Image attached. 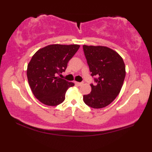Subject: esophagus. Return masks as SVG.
<instances>
[{"label":"esophagus","instance_id":"1","mask_svg":"<svg viewBox=\"0 0 152 152\" xmlns=\"http://www.w3.org/2000/svg\"><path fill=\"white\" fill-rule=\"evenodd\" d=\"M75 84L78 86H82L83 84V82H75Z\"/></svg>","mask_w":152,"mask_h":152}]
</instances>
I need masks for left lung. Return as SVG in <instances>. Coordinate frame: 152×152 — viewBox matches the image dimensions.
Returning <instances> with one entry per match:
<instances>
[{
	"label": "left lung",
	"instance_id": "obj_1",
	"mask_svg": "<svg viewBox=\"0 0 152 152\" xmlns=\"http://www.w3.org/2000/svg\"><path fill=\"white\" fill-rule=\"evenodd\" d=\"M87 63L96 85L91 84V93L84 95V102L93 109L105 107L119 94L125 77L123 58L115 50L106 46L83 45Z\"/></svg>",
	"mask_w": 152,
	"mask_h": 152
}]
</instances>
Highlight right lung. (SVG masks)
Listing matches in <instances>:
<instances>
[{"label": "right lung", "mask_w": 152, "mask_h": 152, "mask_svg": "<svg viewBox=\"0 0 152 152\" xmlns=\"http://www.w3.org/2000/svg\"><path fill=\"white\" fill-rule=\"evenodd\" d=\"M79 45L51 44L39 49L28 64V82L36 99L48 106H57L65 100L66 92L73 82L57 76L66 70L69 60Z\"/></svg>", "instance_id": "1"}]
</instances>
